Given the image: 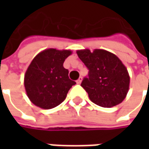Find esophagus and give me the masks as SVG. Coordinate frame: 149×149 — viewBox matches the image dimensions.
I'll return each mask as SVG.
<instances>
[{
	"label": "esophagus",
	"instance_id": "34e87169",
	"mask_svg": "<svg viewBox=\"0 0 149 149\" xmlns=\"http://www.w3.org/2000/svg\"><path fill=\"white\" fill-rule=\"evenodd\" d=\"M81 81H82V77L80 76V77L77 80H76V83H77V84H80V83H81Z\"/></svg>",
	"mask_w": 149,
	"mask_h": 149
}]
</instances>
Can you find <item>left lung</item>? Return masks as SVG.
I'll list each match as a JSON object with an SVG mask.
<instances>
[{
    "mask_svg": "<svg viewBox=\"0 0 149 149\" xmlns=\"http://www.w3.org/2000/svg\"><path fill=\"white\" fill-rule=\"evenodd\" d=\"M79 58L89 70L81 86L97 105L111 108L120 104L127 95L129 75L126 67L115 54L104 49L78 50Z\"/></svg>",
    "mask_w": 149,
    "mask_h": 149,
    "instance_id": "left-lung-1",
    "label": "left lung"
}]
</instances>
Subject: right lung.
I'll list each match as a JSON object with an SVG mask.
<instances>
[{"instance_id": "right-lung-1", "label": "right lung", "mask_w": 149, "mask_h": 149, "mask_svg": "<svg viewBox=\"0 0 149 149\" xmlns=\"http://www.w3.org/2000/svg\"><path fill=\"white\" fill-rule=\"evenodd\" d=\"M70 50L48 49L32 60L25 74V88L29 99L40 108L49 109L60 104L75 81L69 78L63 64Z\"/></svg>"}]
</instances>
